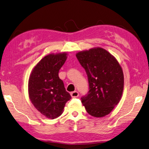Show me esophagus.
Here are the masks:
<instances>
[{
  "mask_svg": "<svg viewBox=\"0 0 149 149\" xmlns=\"http://www.w3.org/2000/svg\"><path fill=\"white\" fill-rule=\"evenodd\" d=\"M71 96L73 98H77L79 97V93L76 91H73L71 93Z\"/></svg>",
  "mask_w": 149,
  "mask_h": 149,
  "instance_id": "1",
  "label": "esophagus"
}]
</instances>
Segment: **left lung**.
<instances>
[{
	"label": "left lung",
	"instance_id": "1",
	"mask_svg": "<svg viewBox=\"0 0 149 149\" xmlns=\"http://www.w3.org/2000/svg\"><path fill=\"white\" fill-rule=\"evenodd\" d=\"M76 57L85 69L89 90L81 98L91 116H107L116 106L123 89V74L117 60L107 50L94 48L77 53Z\"/></svg>",
	"mask_w": 149,
	"mask_h": 149
}]
</instances>
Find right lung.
Returning a JSON list of instances; mask_svg holds the SVG:
<instances>
[{
	"instance_id": "obj_1",
	"label": "right lung",
	"mask_w": 149,
	"mask_h": 149,
	"mask_svg": "<svg viewBox=\"0 0 149 149\" xmlns=\"http://www.w3.org/2000/svg\"><path fill=\"white\" fill-rule=\"evenodd\" d=\"M67 54H49L35 65L28 83L29 99L36 109L50 119L62 114L67 101L71 99L58 76Z\"/></svg>"
}]
</instances>
